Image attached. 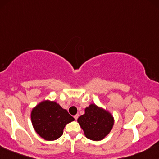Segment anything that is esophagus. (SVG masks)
Listing matches in <instances>:
<instances>
[{
	"label": "esophagus",
	"mask_w": 159,
	"mask_h": 159,
	"mask_svg": "<svg viewBox=\"0 0 159 159\" xmlns=\"http://www.w3.org/2000/svg\"><path fill=\"white\" fill-rule=\"evenodd\" d=\"M78 116H79V115H78V114L75 115V116H74V118H75V120H77L78 118Z\"/></svg>",
	"instance_id": "1"
}]
</instances>
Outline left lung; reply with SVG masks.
I'll use <instances>...</instances> for the list:
<instances>
[{
  "label": "left lung",
  "mask_w": 159,
  "mask_h": 159,
  "mask_svg": "<svg viewBox=\"0 0 159 159\" xmlns=\"http://www.w3.org/2000/svg\"><path fill=\"white\" fill-rule=\"evenodd\" d=\"M78 122L86 137L93 141L102 140L109 134L114 124L112 115L95 104L86 108L85 113L78 118Z\"/></svg>",
  "instance_id": "obj_1"
}]
</instances>
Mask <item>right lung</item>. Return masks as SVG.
<instances>
[{"label":"right lung","mask_w":159,"mask_h":159,"mask_svg":"<svg viewBox=\"0 0 159 159\" xmlns=\"http://www.w3.org/2000/svg\"><path fill=\"white\" fill-rule=\"evenodd\" d=\"M32 123L36 133L47 141L60 138L66 124L74 118L55 101H44L32 111Z\"/></svg>","instance_id":"1"}]
</instances>
